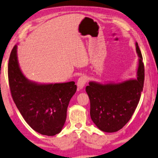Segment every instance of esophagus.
<instances>
[{
  "label": "esophagus",
  "instance_id": "obj_1",
  "mask_svg": "<svg viewBox=\"0 0 158 158\" xmlns=\"http://www.w3.org/2000/svg\"><path fill=\"white\" fill-rule=\"evenodd\" d=\"M87 80H88V78L86 76H81L77 80V85L78 86V88L79 89H82L84 87L85 84L87 82Z\"/></svg>",
  "mask_w": 158,
  "mask_h": 158
}]
</instances>
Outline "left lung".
Returning <instances> with one entry per match:
<instances>
[{
  "label": "left lung",
  "instance_id": "8db88e82",
  "mask_svg": "<svg viewBox=\"0 0 158 158\" xmlns=\"http://www.w3.org/2000/svg\"><path fill=\"white\" fill-rule=\"evenodd\" d=\"M139 56L136 79L122 82L90 81L86 91L90 99V114L100 130L112 133L121 129L131 119L139 104L144 83V65L141 51L136 43Z\"/></svg>",
  "mask_w": 158,
  "mask_h": 158
}]
</instances>
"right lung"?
<instances>
[{"label": "right lung", "mask_w": 158, "mask_h": 158, "mask_svg": "<svg viewBox=\"0 0 158 158\" xmlns=\"http://www.w3.org/2000/svg\"><path fill=\"white\" fill-rule=\"evenodd\" d=\"M8 80L12 99L27 123L42 135L59 134L65 123L70 99L77 91L75 82L39 84L30 81L19 67L17 45L10 56Z\"/></svg>", "instance_id": "1"}]
</instances>
